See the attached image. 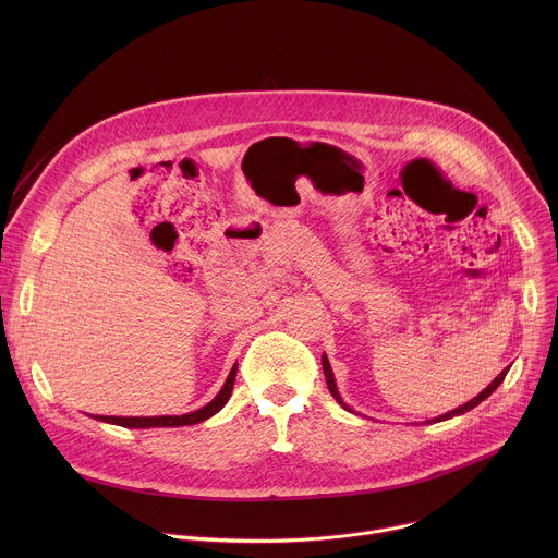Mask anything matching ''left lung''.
I'll return each mask as SVG.
<instances>
[{
    "label": "left lung",
    "instance_id": "8db88e82",
    "mask_svg": "<svg viewBox=\"0 0 558 558\" xmlns=\"http://www.w3.org/2000/svg\"><path fill=\"white\" fill-rule=\"evenodd\" d=\"M323 368H325V377H327V386H329V390H331V395L336 397L338 400V404H342L347 411H351L344 402H342V397H340V392H338V386H336V377H333V371H331V364H329V360H327V355H323ZM508 371H510V366L508 368H504L501 373H499V377H495L493 381H490V386L488 388H484L480 395L476 397H472L470 402H465L463 407H459V409H454V411H450V413H446V415H439V417H435V420H428L426 424H430V422H444V420H450V417H457V415H463V413H468L470 409H474L476 404H482L486 397H490L499 386H501V381L506 379V375H508Z\"/></svg>",
    "mask_w": 558,
    "mask_h": 558
}]
</instances>
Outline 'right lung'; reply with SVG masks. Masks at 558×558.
<instances>
[{"label":"right lung","instance_id":"1","mask_svg":"<svg viewBox=\"0 0 558 558\" xmlns=\"http://www.w3.org/2000/svg\"><path fill=\"white\" fill-rule=\"evenodd\" d=\"M235 368L238 364H233V368L227 375V381L222 384L220 392L214 397V400L187 415H161V417H108V415H97L95 420L99 422H108V424H117V426H125V428H177V426H194L201 424L205 420H209L211 415H216L231 397L233 390V381H235Z\"/></svg>","mask_w":558,"mask_h":558}]
</instances>
